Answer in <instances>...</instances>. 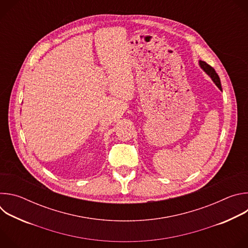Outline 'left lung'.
Wrapping results in <instances>:
<instances>
[{
	"instance_id": "8db88e82",
	"label": "left lung",
	"mask_w": 248,
	"mask_h": 248,
	"mask_svg": "<svg viewBox=\"0 0 248 248\" xmlns=\"http://www.w3.org/2000/svg\"><path fill=\"white\" fill-rule=\"evenodd\" d=\"M199 65H200V67L204 70V73L207 74V75L211 78V79L213 80V82L217 85V87L222 91L221 80H220L219 76H218L217 73H216V70H215L213 67H212L211 65H209L207 62H203V61H199Z\"/></svg>"
}]
</instances>
